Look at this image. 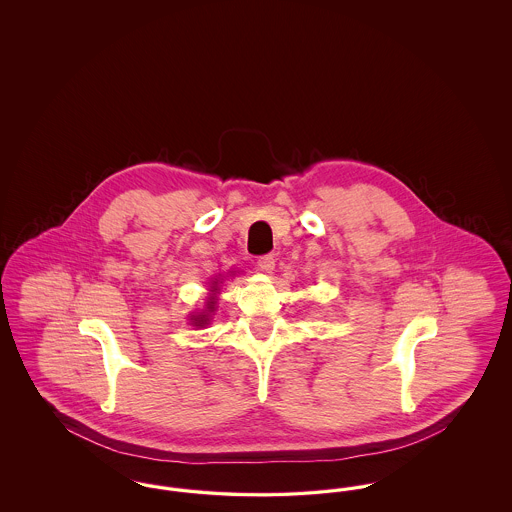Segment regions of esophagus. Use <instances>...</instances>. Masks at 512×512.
<instances>
[{"instance_id":"obj_1","label":"esophagus","mask_w":512,"mask_h":512,"mask_svg":"<svg viewBox=\"0 0 512 512\" xmlns=\"http://www.w3.org/2000/svg\"><path fill=\"white\" fill-rule=\"evenodd\" d=\"M274 265H276V259H274V255H270V253L257 257V267L261 268V270H265V272H272Z\"/></svg>"}]
</instances>
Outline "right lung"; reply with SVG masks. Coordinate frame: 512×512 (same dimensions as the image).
I'll use <instances>...</instances> for the list:
<instances>
[{"mask_svg": "<svg viewBox=\"0 0 512 512\" xmlns=\"http://www.w3.org/2000/svg\"><path fill=\"white\" fill-rule=\"evenodd\" d=\"M215 284H217V282H215ZM215 290H217V288H213V292H215ZM207 309H209V311H213V309H215V299H209ZM192 320H195V326H203V324H207V320H209V318H207V315H199V317L192 318Z\"/></svg>", "mask_w": 512, "mask_h": 512, "instance_id": "obj_1", "label": "right lung"}]
</instances>
